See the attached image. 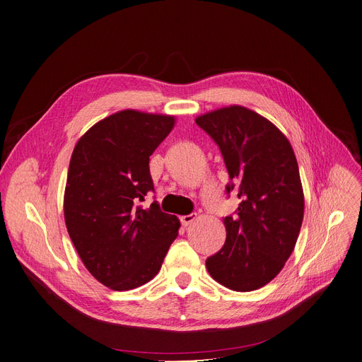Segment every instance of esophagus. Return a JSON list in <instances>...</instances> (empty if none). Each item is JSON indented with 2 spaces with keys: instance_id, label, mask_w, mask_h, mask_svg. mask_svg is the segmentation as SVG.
Listing matches in <instances>:
<instances>
[{
  "instance_id": "esophagus-1",
  "label": "esophagus",
  "mask_w": 362,
  "mask_h": 362,
  "mask_svg": "<svg viewBox=\"0 0 362 362\" xmlns=\"http://www.w3.org/2000/svg\"><path fill=\"white\" fill-rule=\"evenodd\" d=\"M196 219H198V214H189V215H183L180 216V222L185 225V226H189L192 222H194Z\"/></svg>"
}]
</instances>
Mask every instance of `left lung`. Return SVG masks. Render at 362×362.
<instances>
[{
    "label": "left lung",
    "mask_w": 362,
    "mask_h": 362,
    "mask_svg": "<svg viewBox=\"0 0 362 362\" xmlns=\"http://www.w3.org/2000/svg\"><path fill=\"white\" fill-rule=\"evenodd\" d=\"M218 144L240 205L223 218V247L206 259L219 284L251 291L270 283L298 241L305 196L298 160L281 131L267 118L240 105L196 118Z\"/></svg>",
    "instance_id": "left-lung-1"
}]
</instances>
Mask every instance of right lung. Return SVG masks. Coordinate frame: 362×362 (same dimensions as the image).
Returning a JSON list of instances; mask_svg holds the SVG:
<instances>
[{"instance_id": "right-lung-1", "label": "right lung", "mask_w": 362, "mask_h": 362, "mask_svg": "<svg viewBox=\"0 0 362 362\" xmlns=\"http://www.w3.org/2000/svg\"><path fill=\"white\" fill-rule=\"evenodd\" d=\"M173 125L172 115L124 110L92 125L74 148L64 222L88 272L112 290L150 281L179 234L177 216L156 201L140 205L154 192L150 156Z\"/></svg>"}]
</instances>
